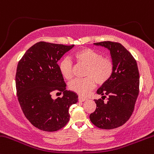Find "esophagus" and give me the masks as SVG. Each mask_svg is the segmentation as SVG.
<instances>
[{
    "instance_id": "esophagus-1",
    "label": "esophagus",
    "mask_w": 154,
    "mask_h": 154,
    "mask_svg": "<svg viewBox=\"0 0 154 154\" xmlns=\"http://www.w3.org/2000/svg\"><path fill=\"white\" fill-rule=\"evenodd\" d=\"M86 100H87V99H85V98L82 97V96H79V101H81V102H82V101H85Z\"/></svg>"
}]
</instances>
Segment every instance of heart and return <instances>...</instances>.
Instances as JSON below:
<instances>
[{
  "label": "heart",
  "mask_w": 154,
  "mask_h": 154,
  "mask_svg": "<svg viewBox=\"0 0 154 154\" xmlns=\"http://www.w3.org/2000/svg\"><path fill=\"white\" fill-rule=\"evenodd\" d=\"M78 63L87 66L85 78L75 79L69 83V88L82 96H87L93 88L96 82L101 85L105 84L113 72V63L111 58L104 57L101 53L90 48H82L72 55ZM59 70L64 79L72 77V66L70 60L63 58L59 63Z\"/></svg>",
  "instance_id": "heart-1"
}]
</instances>
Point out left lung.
Masks as SVG:
<instances>
[{
	"label": "left lung",
	"mask_w": 154,
	"mask_h": 154,
	"mask_svg": "<svg viewBox=\"0 0 154 154\" xmlns=\"http://www.w3.org/2000/svg\"><path fill=\"white\" fill-rule=\"evenodd\" d=\"M110 50L113 72L97 90L101 99H95L96 109L90 115L93 125L101 129L122 126L132 115L139 91V73L135 58L121 44L112 42L94 43ZM107 95L108 101L103 99Z\"/></svg>",
	"instance_id": "obj_1"
}]
</instances>
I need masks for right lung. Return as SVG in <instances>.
Instances as JSON below:
<instances>
[{
	"mask_svg": "<svg viewBox=\"0 0 154 154\" xmlns=\"http://www.w3.org/2000/svg\"><path fill=\"white\" fill-rule=\"evenodd\" d=\"M74 45L36 43L19 61L15 75L18 99L33 126L44 131L61 129L69 120V108L78 101L75 93L66 90L58 61ZM53 91L63 96L51 99Z\"/></svg>",
	"mask_w": 154,
	"mask_h": 154,
	"instance_id": "right-lung-1",
	"label": "right lung"
}]
</instances>
